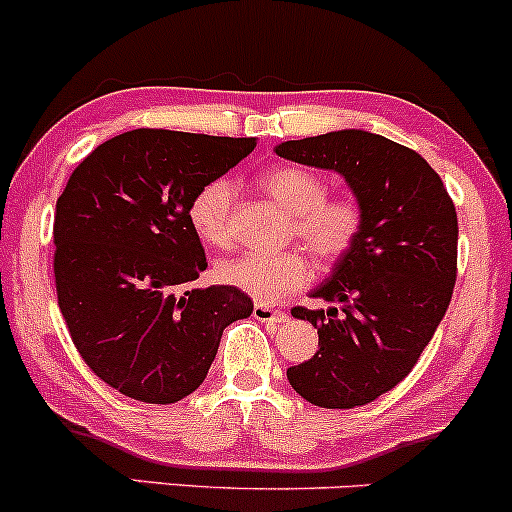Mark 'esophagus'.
<instances>
[{"instance_id": "1", "label": "esophagus", "mask_w": 512, "mask_h": 512, "mask_svg": "<svg viewBox=\"0 0 512 512\" xmlns=\"http://www.w3.org/2000/svg\"><path fill=\"white\" fill-rule=\"evenodd\" d=\"M252 316L260 320V323H269V325L284 323V320H286V313L284 311H277V308H269V306H265V303H255V308H252Z\"/></svg>"}]
</instances>
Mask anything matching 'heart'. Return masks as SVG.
<instances>
[{"mask_svg": "<svg viewBox=\"0 0 512 512\" xmlns=\"http://www.w3.org/2000/svg\"><path fill=\"white\" fill-rule=\"evenodd\" d=\"M260 187L294 213L289 238L301 240L320 265L335 267L355 252L367 226V209L352 192H330V182L313 167H277L262 174ZM235 187L226 177L206 182L189 201V226L201 243L218 247L233 240ZM223 284L257 303H279L311 282V265L301 250L250 252L216 267Z\"/></svg>", "mask_w": 512, "mask_h": 512, "instance_id": "heart-1", "label": "heart"}]
</instances>
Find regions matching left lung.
Returning <instances> with one entry per match:
<instances>
[{"label":"left lung","mask_w":512,"mask_h":512,"mask_svg":"<svg viewBox=\"0 0 512 512\" xmlns=\"http://www.w3.org/2000/svg\"><path fill=\"white\" fill-rule=\"evenodd\" d=\"M277 155L340 172L367 209L355 252L313 291L340 311L291 308L316 325L320 350L286 369L313 406H364L411 374L445 316L457 282V209L423 157L376 133L286 140Z\"/></svg>","instance_id":"8db88e82"}]
</instances>
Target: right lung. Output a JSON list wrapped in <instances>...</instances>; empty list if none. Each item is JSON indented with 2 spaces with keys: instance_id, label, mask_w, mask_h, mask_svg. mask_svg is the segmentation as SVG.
Masks as SVG:
<instances>
[{
  "instance_id": "right-lung-1",
  "label": "right lung",
  "mask_w": 512,
  "mask_h": 512,
  "mask_svg": "<svg viewBox=\"0 0 512 512\" xmlns=\"http://www.w3.org/2000/svg\"><path fill=\"white\" fill-rule=\"evenodd\" d=\"M255 138L136 128L94 148L53 221L58 306L87 367L143 403H177L209 374L223 330L252 313L206 269L192 196L255 150Z\"/></svg>"
}]
</instances>
